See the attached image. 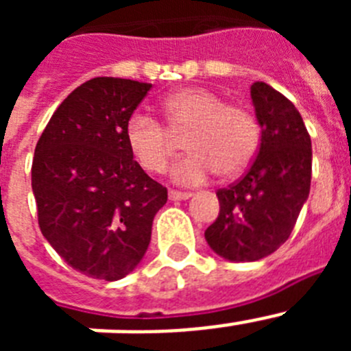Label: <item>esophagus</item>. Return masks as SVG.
Masks as SVG:
<instances>
[{
  "instance_id": "1",
  "label": "esophagus",
  "mask_w": 351,
  "mask_h": 351,
  "mask_svg": "<svg viewBox=\"0 0 351 351\" xmlns=\"http://www.w3.org/2000/svg\"><path fill=\"white\" fill-rule=\"evenodd\" d=\"M190 197H191L190 191H178V190L169 191L170 200H186V198H190Z\"/></svg>"
}]
</instances>
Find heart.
<instances>
[{
    "label": "heart",
    "instance_id": "b5f03b06",
    "mask_svg": "<svg viewBox=\"0 0 351 351\" xmlns=\"http://www.w3.org/2000/svg\"><path fill=\"white\" fill-rule=\"evenodd\" d=\"M165 116L174 135L186 133L184 147L190 154L173 167V178L182 184H200L214 172L221 178H237L258 153L260 125L255 114L226 104L209 89L190 88L169 96ZM171 134L142 110L133 112L125 126L133 158L151 173L163 172L176 154L178 142Z\"/></svg>",
    "mask_w": 351,
    "mask_h": 351
}]
</instances>
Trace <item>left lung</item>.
I'll use <instances>...</instances> for the list:
<instances>
[{"instance_id": "left-lung-1", "label": "left lung", "mask_w": 351, "mask_h": 351, "mask_svg": "<svg viewBox=\"0 0 351 351\" xmlns=\"http://www.w3.org/2000/svg\"><path fill=\"white\" fill-rule=\"evenodd\" d=\"M262 138L243 178L216 191L219 214L206 230L214 253L255 262L287 243L311 188V137L295 105L265 82L251 86Z\"/></svg>"}]
</instances>
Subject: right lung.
Listing matches in <instances>:
<instances>
[{"mask_svg":"<svg viewBox=\"0 0 351 351\" xmlns=\"http://www.w3.org/2000/svg\"><path fill=\"white\" fill-rule=\"evenodd\" d=\"M147 82L96 77L56 108L35 149L31 186L43 237L71 269L116 281L137 267L167 188L142 170L125 126Z\"/></svg>","mask_w":351,"mask_h":351,"instance_id":"1","label":"right lung"}]
</instances>
